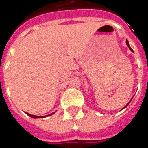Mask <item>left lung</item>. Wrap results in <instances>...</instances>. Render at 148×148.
<instances>
[{"instance_id": "8db88e82", "label": "left lung", "mask_w": 148, "mask_h": 148, "mask_svg": "<svg viewBox=\"0 0 148 148\" xmlns=\"http://www.w3.org/2000/svg\"><path fill=\"white\" fill-rule=\"evenodd\" d=\"M126 44L128 45V48H129V49H130V50H131V51L133 52V49H131V48H130V46H129V43H128V40H126ZM127 105H126V106H127ZM126 106H125V107H126Z\"/></svg>"}]
</instances>
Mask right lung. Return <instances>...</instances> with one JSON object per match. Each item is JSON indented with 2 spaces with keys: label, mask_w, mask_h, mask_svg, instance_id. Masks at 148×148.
Masks as SVG:
<instances>
[{
  "label": "right lung",
  "mask_w": 148,
  "mask_h": 148,
  "mask_svg": "<svg viewBox=\"0 0 148 148\" xmlns=\"http://www.w3.org/2000/svg\"><path fill=\"white\" fill-rule=\"evenodd\" d=\"M28 115L29 117H31V118H39L38 116H35V115H32V114H27ZM49 115H51V114H49ZM49 115H48V116H49Z\"/></svg>",
  "instance_id": "add662e5"
}]
</instances>
